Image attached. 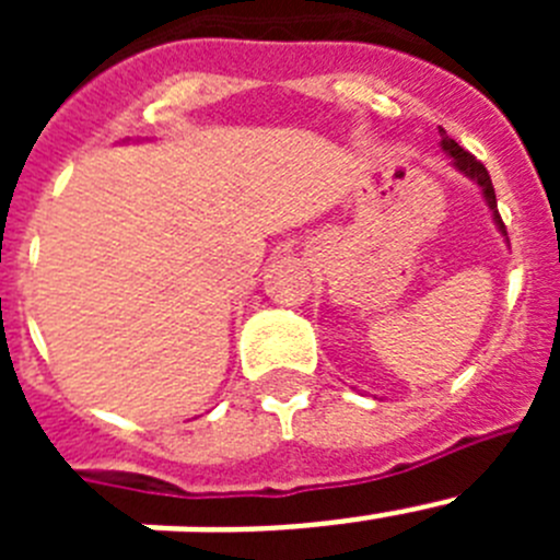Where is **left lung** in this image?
Listing matches in <instances>:
<instances>
[{
  "label": "left lung",
  "instance_id": "left-lung-1",
  "mask_svg": "<svg viewBox=\"0 0 560 560\" xmlns=\"http://www.w3.org/2000/svg\"><path fill=\"white\" fill-rule=\"evenodd\" d=\"M440 148H443V153H446L448 160H452V167L457 173H463L465 179L474 182V185L479 187V192H482L485 205H488V210H491V219H493V226L499 230V235L504 237V244H508V232H504V224L502 219H499V210H497V192H493V185H491V176H488V171H485L482 162L477 160V156H471L468 151H463V148L457 145V142L448 137L443 128H440Z\"/></svg>",
  "mask_w": 560,
  "mask_h": 560
}]
</instances>
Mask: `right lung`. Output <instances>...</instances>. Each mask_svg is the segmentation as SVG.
<instances>
[{"label": "right lung", "instance_id": "right-lung-1", "mask_svg": "<svg viewBox=\"0 0 560 560\" xmlns=\"http://www.w3.org/2000/svg\"><path fill=\"white\" fill-rule=\"evenodd\" d=\"M126 142H128V140H126Z\"/></svg>", "mask_w": 560, "mask_h": 560}]
</instances>
